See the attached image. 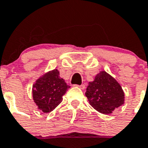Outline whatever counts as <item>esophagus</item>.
<instances>
[{"label":"esophagus","instance_id":"1","mask_svg":"<svg viewBox=\"0 0 148 148\" xmlns=\"http://www.w3.org/2000/svg\"><path fill=\"white\" fill-rule=\"evenodd\" d=\"M78 86L79 88H80L81 89H82V90H84V89L86 88V86H85L84 84H82V85H81V86Z\"/></svg>","mask_w":148,"mask_h":148}]
</instances>
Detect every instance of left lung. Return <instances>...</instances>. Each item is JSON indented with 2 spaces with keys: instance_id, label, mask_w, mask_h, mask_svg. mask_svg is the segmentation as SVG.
<instances>
[{
  "instance_id": "obj_1",
  "label": "left lung",
  "mask_w": 148,
  "mask_h": 148,
  "mask_svg": "<svg viewBox=\"0 0 148 148\" xmlns=\"http://www.w3.org/2000/svg\"><path fill=\"white\" fill-rule=\"evenodd\" d=\"M86 95L91 106L104 114L112 113L125 101V93L121 86L104 71L95 76L94 81L88 82Z\"/></svg>"
}]
</instances>
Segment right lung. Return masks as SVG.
I'll return each instance as SVG.
<instances>
[{
    "label": "right lung",
    "instance_id": "add662e5",
    "mask_svg": "<svg viewBox=\"0 0 148 148\" xmlns=\"http://www.w3.org/2000/svg\"><path fill=\"white\" fill-rule=\"evenodd\" d=\"M70 86L60 76V72L54 69L36 80L33 86V98L39 109L44 113L52 112L62 101V96Z\"/></svg>",
    "mask_w": 148,
    "mask_h": 148
}]
</instances>
